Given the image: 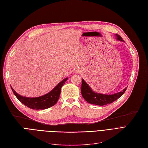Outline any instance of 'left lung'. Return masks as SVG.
I'll return each instance as SVG.
<instances>
[{"instance_id":"1","label":"left lung","mask_w":148,"mask_h":148,"mask_svg":"<svg viewBox=\"0 0 148 148\" xmlns=\"http://www.w3.org/2000/svg\"><path fill=\"white\" fill-rule=\"evenodd\" d=\"M117 40L121 41H124L119 35L116 34ZM127 89L125 88L123 91L116 92L113 95H104L101 93H97L92 91L91 87L87 84L84 79L82 80V87H81V93L84 99L91 104H95L97 106H104L110 104L117 100L118 98L121 97Z\"/></svg>"}]
</instances>
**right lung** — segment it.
I'll use <instances>...</instances> for the list:
<instances>
[{
  "mask_svg": "<svg viewBox=\"0 0 148 148\" xmlns=\"http://www.w3.org/2000/svg\"><path fill=\"white\" fill-rule=\"evenodd\" d=\"M67 80L68 77L64 79L48 93L37 97H27L21 96L14 91L12 86L11 88L17 99L25 106L34 110H45L52 107L57 102L62 87Z\"/></svg>",
  "mask_w": 148,
  "mask_h": 148,
  "instance_id": "1",
  "label": "right lung"
}]
</instances>
